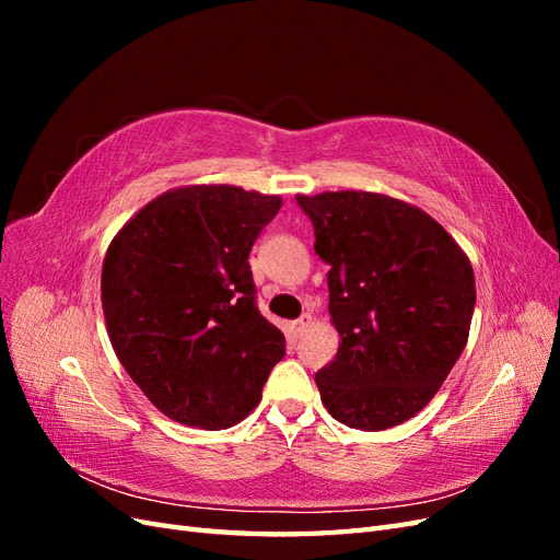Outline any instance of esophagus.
<instances>
[{"mask_svg":"<svg viewBox=\"0 0 560 560\" xmlns=\"http://www.w3.org/2000/svg\"><path fill=\"white\" fill-rule=\"evenodd\" d=\"M313 325V317L311 315H301L296 322H292V327H290V331H292V336H303L308 331V327Z\"/></svg>","mask_w":560,"mask_h":560,"instance_id":"1","label":"esophagus"}]
</instances>
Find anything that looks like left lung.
Instances as JSON below:
<instances>
[{"instance_id": "left-lung-1", "label": "left lung", "mask_w": 560, "mask_h": 560, "mask_svg": "<svg viewBox=\"0 0 560 560\" xmlns=\"http://www.w3.org/2000/svg\"><path fill=\"white\" fill-rule=\"evenodd\" d=\"M329 264L341 343L315 383L348 428L378 432L425 409L467 346L477 284L463 247L411 202L371 191L296 196Z\"/></svg>"}]
</instances>
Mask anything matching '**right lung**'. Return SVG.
Here are the masks:
<instances>
[{"label": "right lung", "mask_w": 560, "mask_h": 560, "mask_svg": "<svg viewBox=\"0 0 560 560\" xmlns=\"http://www.w3.org/2000/svg\"><path fill=\"white\" fill-rule=\"evenodd\" d=\"M280 196L191 184L156 196L114 235L103 313L118 362L175 422L226 430L261 399L284 336L254 303L249 249Z\"/></svg>", "instance_id": "add662e5"}]
</instances>
